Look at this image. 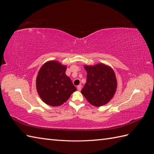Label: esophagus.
Returning <instances> with one entry per match:
<instances>
[{
  "instance_id": "obj_1",
  "label": "esophagus",
  "mask_w": 154,
  "mask_h": 154,
  "mask_svg": "<svg viewBox=\"0 0 154 154\" xmlns=\"http://www.w3.org/2000/svg\"><path fill=\"white\" fill-rule=\"evenodd\" d=\"M77 89H78V91H81V89H82V86L80 85H78V87H77Z\"/></svg>"
}]
</instances>
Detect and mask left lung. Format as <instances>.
I'll return each mask as SVG.
<instances>
[{
    "mask_svg": "<svg viewBox=\"0 0 154 154\" xmlns=\"http://www.w3.org/2000/svg\"><path fill=\"white\" fill-rule=\"evenodd\" d=\"M87 82L81 91L89 103L101 106L108 103L117 88V80L114 70L104 63L84 66Z\"/></svg>",
    "mask_w": 154,
    "mask_h": 154,
    "instance_id": "obj_1",
    "label": "left lung"
}]
</instances>
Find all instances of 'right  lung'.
I'll use <instances>...</instances> for the list:
<instances>
[{"label":"right lung","instance_id":"right-lung-1","mask_svg":"<svg viewBox=\"0 0 154 154\" xmlns=\"http://www.w3.org/2000/svg\"><path fill=\"white\" fill-rule=\"evenodd\" d=\"M67 66L50 60L41 67L36 79L37 92L45 103L53 106L66 102L76 88L66 74Z\"/></svg>","mask_w":154,"mask_h":154}]
</instances>
